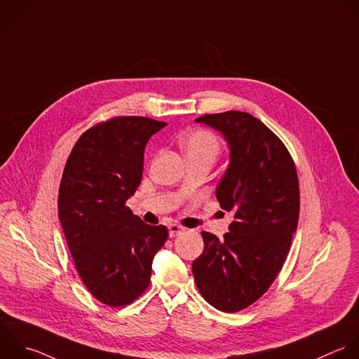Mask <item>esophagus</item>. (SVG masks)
<instances>
[{
    "mask_svg": "<svg viewBox=\"0 0 359 359\" xmlns=\"http://www.w3.org/2000/svg\"><path fill=\"white\" fill-rule=\"evenodd\" d=\"M168 229H169V236L170 238H175V236H177V235H180V233H183L186 231V228L179 225V224H170L168 226Z\"/></svg>",
    "mask_w": 359,
    "mask_h": 359,
    "instance_id": "obj_1",
    "label": "esophagus"
}]
</instances>
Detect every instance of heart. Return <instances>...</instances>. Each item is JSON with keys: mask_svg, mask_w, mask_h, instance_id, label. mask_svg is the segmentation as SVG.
I'll list each match as a JSON object with an SVG mask.
<instances>
[{"mask_svg": "<svg viewBox=\"0 0 359 359\" xmlns=\"http://www.w3.org/2000/svg\"><path fill=\"white\" fill-rule=\"evenodd\" d=\"M180 147L186 154L187 161L205 159L214 163L221 154L219 138L205 128H197L186 133L180 138Z\"/></svg>", "mask_w": 359, "mask_h": 359, "instance_id": "heart-1", "label": "heart"}]
</instances>
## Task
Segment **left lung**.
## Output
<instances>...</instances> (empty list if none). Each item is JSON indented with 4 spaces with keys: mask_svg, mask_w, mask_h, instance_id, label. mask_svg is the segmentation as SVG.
Segmentation results:
<instances>
[{
    "mask_svg": "<svg viewBox=\"0 0 359 359\" xmlns=\"http://www.w3.org/2000/svg\"><path fill=\"white\" fill-rule=\"evenodd\" d=\"M196 121L219 130L229 144L231 163L217 198L233 221L224 239L201 232L204 252L193 262V276L210 305L235 313L260 299L285 263L299 219L297 166L284 142L246 111Z\"/></svg>",
    "mask_w": 359,
    "mask_h": 359,
    "instance_id": "left-lung-1",
    "label": "left lung"
}]
</instances>
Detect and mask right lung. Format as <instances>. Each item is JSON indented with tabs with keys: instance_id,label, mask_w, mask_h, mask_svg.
Segmentation results:
<instances>
[{
	"instance_id": "1",
	"label": "right lung",
	"mask_w": 359,
	"mask_h": 359,
	"mask_svg": "<svg viewBox=\"0 0 359 359\" xmlns=\"http://www.w3.org/2000/svg\"><path fill=\"white\" fill-rule=\"evenodd\" d=\"M166 123L117 116L75 142L58 189V218L88 291L111 308L130 305L151 281L168 228L148 225L126 205L141 183L144 149Z\"/></svg>"
}]
</instances>
